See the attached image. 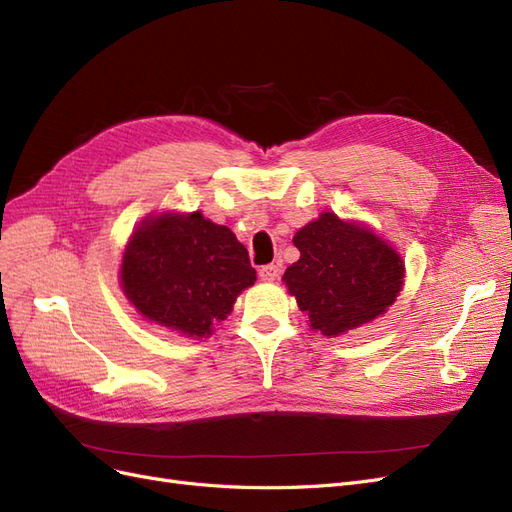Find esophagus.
<instances>
[{
  "label": "esophagus",
  "instance_id": "1",
  "mask_svg": "<svg viewBox=\"0 0 512 512\" xmlns=\"http://www.w3.org/2000/svg\"><path fill=\"white\" fill-rule=\"evenodd\" d=\"M259 276H261V280H268V283H272V280H276L280 276V266H278V263H268V266H261Z\"/></svg>",
  "mask_w": 512,
  "mask_h": 512
}]
</instances>
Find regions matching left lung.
<instances>
[{
  "mask_svg": "<svg viewBox=\"0 0 512 512\" xmlns=\"http://www.w3.org/2000/svg\"><path fill=\"white\" fill-rule=\"evenodd\" d=\"M300 259L283 283L308 325L336 338L383 317L404 287V259L374 229L321 212L293 236Z\"/></svg>",
  "mask_w": 512,
  "mask_h": 512,
  "instance_id": "obj_1",
  "label": "left lung"
}]
</instances>
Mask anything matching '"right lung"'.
I'll return each mask as SVG.
<instances>
[{"label": "right lung", "mask_w": 512, "mask_h": 512, "mask_svg": "<svg viewBox=\"0 0 512 512\" xmlns=\"http://www.w3.org/2000/svg\"><path fill=\"white\" fill-rule=\"evenodd\" d=\"M121 289L140 315L185 338H208L255 285L249 253L225 225L202 210L148 214L131 232Z\"/></svg>", "instance_id": "add662e5"}]
</instances>
